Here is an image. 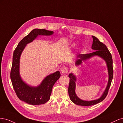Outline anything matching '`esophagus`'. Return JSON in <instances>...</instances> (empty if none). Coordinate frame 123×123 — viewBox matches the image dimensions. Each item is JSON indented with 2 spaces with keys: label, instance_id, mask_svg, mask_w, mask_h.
Wrapping results in <instances>:
<instances>
[{
  "label": "esophagus",
  "instance_id": "esophagus-1",
  "mask_svg": "<svg viewBox=\"0 0 123 123\" xmlns=\"http://www.w3.org/2000/svg\"><path fill=\"white\" fill-rule=\"evenodd\" d=\"M69 68L67 66H63L61 68V72L63 74H66L68 72Z\"/></svg>",
  "mask_w": 123,
  "mask_h": 123
}]
</instances>
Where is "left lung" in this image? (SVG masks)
Returning a JSON list of instances; mask_svg holds the SVG:
<instances>
[{
  "instance_id": "obj_1",
  "label": "left lung",
  "mask_w": 123,
  "mask_h": 123,
  "mask_svg": "<svg viewBox=\"0 0 123 123\" xmlns=\"http://www.w3.org/2000/svg\"><path fill=\"white\" fill-rule=\"evenodd\" d=\"M93 38V43L92 45V49L95 50L94 52L88 54H80L77 56L78 58L76 62V65H80L81 64V61L90 58L94 55H98L105 59L106 62L108 70L109 73V80L108 83L107 87L105 91H104L103 95L99 99L92 100V101H84V100L80 99L76 96L75 92V77L72 73H70L69 75L70 79V82L68 87V93L70 96V98L71 101L77 105H80L83 106H88L95 105V104L101 102L106 98L108 93L109 91L110 85L112 81L113 76V61L111 55L109 50L108 49L106 46L103 43L94 36H92Z\"/></svg>"
}]
</instances>
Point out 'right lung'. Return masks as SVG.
<instances>
[{
    "instance_id": "add662e5",
    "label": "right lung",
    "mask_w": 123,
    "mask_h": 123,
    "mask_svg": "<svg viewBox=\"0 0 123 123\" xmlns=\"http://www.w3.org/2000/svg\"><path fill=\"white\" fill-rule=\"evenodd\" d=\"M53 33V31L45 29L33 30L20 41L14 51L10 73L13 87L19 99L30 105H41L49 100L52 88L56 81L60 77L61 73L57 71L48 75L38 87H30L21 80L19 75L20 55L26 44L32 42L38 35H50Z\"/></svg>"
}]
</instances>
